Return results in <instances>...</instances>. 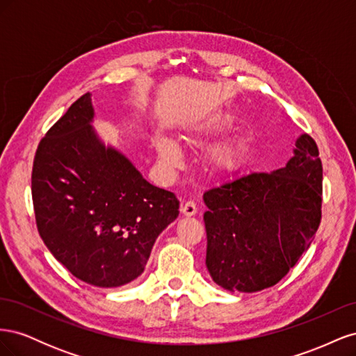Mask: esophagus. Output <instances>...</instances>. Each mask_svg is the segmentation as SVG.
<instances>
[{
  "mask_svg": "<svg viewBox=\"0 0 356 356\" xmlns=\"http://www.w3.org/2000/svg\"><path fill=\"white\" fill-rule=\"evenodd\" d=\"M181 212L186 215V217H193V215H196L197 212V208H196V203L193 200H188V202H184L181 204Z\"/></svg>",
  "mask_w": 356,
  "mask_h": 356,
  "instance_id": "esophagus-1",
  "label": "esophagus"
}]
</instances>
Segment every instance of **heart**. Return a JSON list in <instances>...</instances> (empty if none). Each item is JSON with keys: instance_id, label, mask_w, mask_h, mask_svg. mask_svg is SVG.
<instances>
[{"instance_id": "heart-1", "label": "heart", "mask_w": 356, "mask_h": 356, "mask_svg": "<svg viewBox=\"0 0 356 356\" xmlns=\"http://www.w3.org/2000/svg\"><path fill=\"white\" fill-rule=\"evenodd\" d=\"M221 126L222 122L220 118L190 123L184 126V136L188 141H203L204 138H208L221 129ZM154 145L161 161L168 168H177L179 165V148L170 138L165 135H156ZM248 154H250V141L243 136L234 135L213 143L208 148L204 160H207L208 168L215 174H232L245 163Z\"/></svg>"}]
</instances>
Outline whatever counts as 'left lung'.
Instances as JSON below:
<instances>
[{"mask_svg": "<svg viewBox=\"0 0 356 356\" xmlns=\"http://www.w3.org/2000/svg\"><path fill=\"white\" fill-rule=\"evenodd\" d=\"M207 267L232 293L276 285L293 268L321 222L322 163L314 138L272 174L255 172L204 191Z\"/></svg>", "mask_w": 356, "mask_h": 356, "instance_id": "8db88e82", "label": "left lung"}]
</instances>
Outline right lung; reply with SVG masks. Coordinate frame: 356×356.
Instances as JSON below:
<instances>
[{"label":"right lung","mask_w":356,"mask_h":356,"mask_svg":"<svg viewBox=\"0 0 356 356\" xmlns=\"http://www.w3.org/2000/svg\"><path fill=\"white\" fill-rule=\"evenodd\" d=\"M84 93L50 127L32 166V202L42 242L80 281L99 288L144 272L157 236L179 213L174 193L149 184L105 147Z\"/></svg>","instance_id":"add662e5"}]
</instances>
